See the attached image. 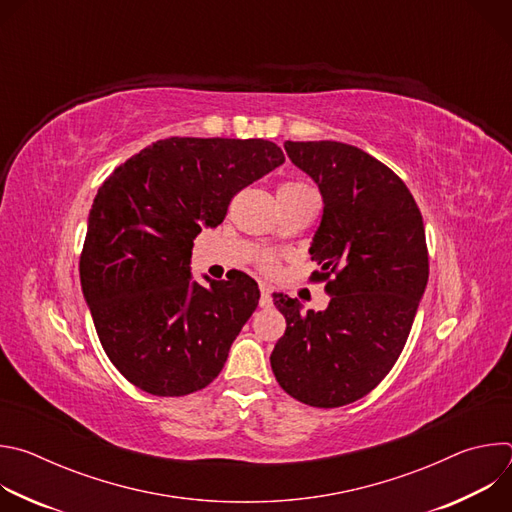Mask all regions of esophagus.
<instances>
[{"mask_svg": "<svg viewBox=\"0 0 512 512\" xmlns=\"http://www.w3.org/2000/svg\"><path fill=\"white\" fill-rule=\"evenodd\" d=\"M261 308H271L273 306V298H271V287H261V300H259Z\"/></svg>", "mask_w": 512, "mask_h": 512, "instance_id": "obj_1", "label": "esophagus"}]
</instances>
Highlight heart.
Wrapping results in <instances>:
<instances>
[{"mask_svg": "<svg viewBox=\"0 0 512 512\" xmlns=\"http://www.w3.org/2000/svg\"><path fill=\"white\" fill-rule=\"evenodd\" d=\"M302 190H308V186L302 182H285L279 186L277 194H294V192H302ZM261 267H263V271H273V257L265 255L261 259Z\"/></svg>", "mask_w": 512, "mask_h": 512, "instance_id": "1", "label": "heart"}]
</instances>
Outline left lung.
I'll return each mask as SVG.
<instances>
[{
	"mask_svg": "<svg viewBox=\"0 0 512 512\" xmlns=\"http://www.w3.org/2000/svg\"><path fill=\"white\" fill-rule=\"evenodd\" d=\"M285 152L320 188L322 223L310 255L332 296L302 314L279 298L285 334L271 352L281 389L312 407H342L371 393L393 369L427 285L421 212L385 164L340 141H285Z\"/></svg>",
	"mask_w": 512,
	"mask_h": 512,
	"instance_id": "left-lung-1",
	"label": "left lung"
}]
</instances>
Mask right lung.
<instances>
[{
	"mask_svg": "<svg viewBox=\"0 0 512 512\" xmlns=\"http://www.w3.org/2000/svg\"><path fill=\"white\" fill-rule=\"evenodd\" d=\"M285 162L267 139L168 137L99 188L81 253V285L115 369L158 397L210 385L259 304L245 273L200 285L196 235L218 227L231 198Z\"/></svg>",
	"mask_w": 512,
	"mask_h": 512,
	"instance_id": "right-lung-1",
	"label": "right lung"
}]
</instances>
